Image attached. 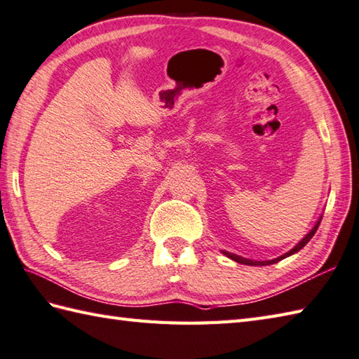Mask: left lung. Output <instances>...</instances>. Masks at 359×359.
<instances>
[{"mask_svg": "<svg viewBox=\"0 0 359 359\" xmlns=\"http://www.w3.org/2000/svg\"><path fill=\"white\" fill-rule=\"evenodd\" d=\"M321 219L323 217H319L318 220H316V224H315V226L311 228V230L304 236V238L296 243V245L290 250V251H287V253H284L282 256H279V257H274V259H271V261H253V259H247V257H242V256H238V255H234V253H230V251H225V250H222V253L226 256V257H230L231 261H234V262H238V264H243V265H271V264H276V262H279V261H282V259H285V257H288V256H292V255H294V253H297V251L299 250H302L304 247L307 245L309 243V241L313 238L315 236V233H316V230H318V226H319V224H321Z\"/></svg>", "mask_w": 359, "mask_h": 359, "instance_id": "1", "label": "left lung"}]
</instances>
